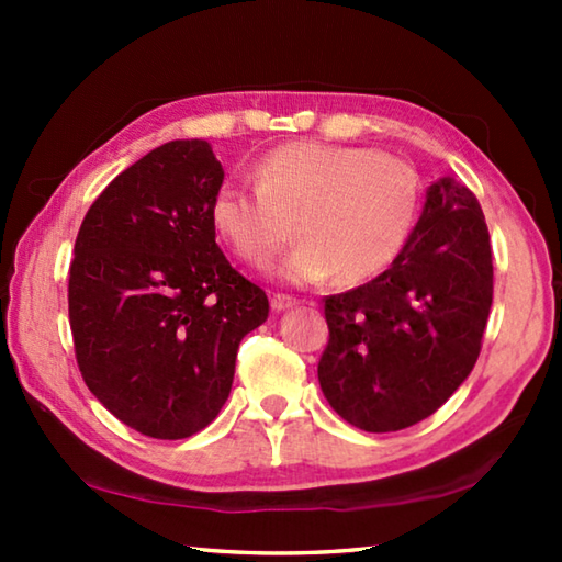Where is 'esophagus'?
<instances>
[{
    "label": "esophagus",
    "instance_id": "34e87169",
    "mask_svg": "<svg viewBox=\"0 0 562 562\" xmlns=\"http://www.w3.org/2000/svg\"><path fill=\"white\" fill-rule=\"evenodd\" d=\"M270 304H272L274 312H284V310H292L294 304H297V300L290 297V294H272Z\"/></svg>",
    "mask_w": 562,
    "mask_h": 562
}]
</instances>
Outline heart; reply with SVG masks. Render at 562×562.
<instances>
[{
	"mask_svg": "<svg viewBox=\"0 0 562 562\" xmlns=\"http://www.w3.org/2000/svg\"><path fill=\"white\" fill-rule=\"evenodd\" d=\"M255 186L227 180L211 221L237 258L268 268L294 233L302 243L278 268L290 284L361 282L402 252L418 211V176L406 160L372 148L292 140L252 168Z\"/></svg>",
	"mask_w": 562,
	"mask_h": 562,
	"instance_id": "b5f03b06",
	"label": "heart"
}]
</instances>
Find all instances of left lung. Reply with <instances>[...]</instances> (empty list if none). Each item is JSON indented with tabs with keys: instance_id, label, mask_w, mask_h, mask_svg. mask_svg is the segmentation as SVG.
<instances>
[{
	"instance_id": "8db88e82",
	"label": "left lung",
	"mask_w": 562,
	"mask_h": 562,
	"mask_svg": "<svg viewBox=\"0 0 562 562\" xmlns=\"http://www.w3.org/2000/svg\"><path fill=\"white\" fill-rule=\"evenodd\" d=\"M491 302L486 217L469 188L436 180L392 268L325 300L322 394L361 431L418 424L471 374Z\"/></svg>"
}]
</instances>
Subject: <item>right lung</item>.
I'll list each match as a JSON object with an SVG mask.
<instances>
[{
  "instance_id": "add662e5",
  "label": "right lung",
  "mask_w": 562,
  "mask_h": 562,
  "mask_svg": "<svg viewBox=\"0 0 562 562\" xmlns=\"http://www.w3.org/2000/svg\"><path fill=\"white\" fill-rule=\"evenodd\" d=\"M223 178L207 140H170L113 178L76 235V364L91 394L150 439H188L221 414L237 347L270 312L215 243Z\"/></svg>"
}]
</instances>
